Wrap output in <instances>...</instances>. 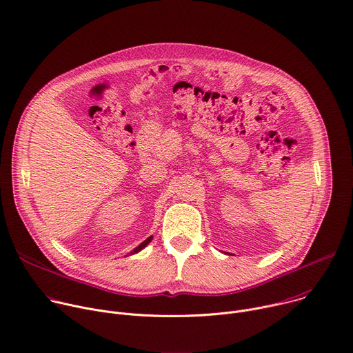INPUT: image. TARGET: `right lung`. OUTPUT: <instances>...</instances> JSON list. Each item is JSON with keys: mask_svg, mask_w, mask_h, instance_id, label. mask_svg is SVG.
Segmentation results:
<instances>
[{"mask_svg": "<svg viewBox=\"0 0 353 353\" xmlns=\"http://www.w3.org/2000/svg\"><path fill=\"white\" fill-rule=\"evenodd\" d=\"M152 237H154V236L148 237V239H146L145 241H142V243H141L138 247H135V248H134V251H132V254H134V253H138V251H141V250H142V248H143V247H145V245H146V244H148L150 240H152Z\"/></svg>", "mask_w": 353, "mask_h": 353, "instance_id": "1", "label": "right lung"}]
</instances>
